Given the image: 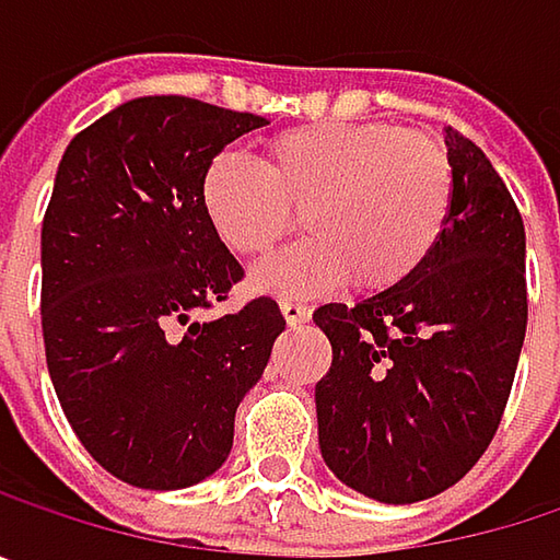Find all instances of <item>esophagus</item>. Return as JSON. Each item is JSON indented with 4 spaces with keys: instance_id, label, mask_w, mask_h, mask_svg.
<instances>
[{
    "instance_id": "esophagus-1",
    "label": "esophagus",
    "mask_w": 560,
    "mask_h": 560,
    "mask_svg": "<svg viewBox=\"0 0 560 560\" xmlns=\"http://www.w3.org/2000/svg\"><path fill=\"white\" fill-rule=\"evenodd\" d=\"M281 307V314H284V320L291 324V327H301V324H307L311 320V307L307 304H298V301H281L279 304Z\"/></svg>"
}]
</instances>
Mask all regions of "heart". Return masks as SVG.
Returning a JSON list of instances; mask_svg holds the SVG:
<instances>
[{"instance_id": "1", "label": "heart", "mask_w": 560, "mask_h": 560, "mask_svg": "<svg viewBox=\"0 0 560 560\" xmlns=\"http://www.w3.org/2000/svg\"><path fill=\"white\" fill-rule=\"evenodd\" d=\"M200 207L243 259L269 256L304 210L311 236L256 272L262 291L314 294L343 279L386 291L438 249L454 210V165L431 132L307 122L272 136L259 165L217 155L200 177Z\"/></svg>"}]
</instances>
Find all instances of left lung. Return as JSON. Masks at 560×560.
Returning a JSON list of instances; mask_svg holds the SVG:
<instances>
[{
  "label": "left lung",
  "instance_id": "obj_1",
  "mask_svg": "<svg viewBox=\"0 0 560 560\" xmlns=\"http://www.w3.org/2000/svg\"><path fill=\"white\" fill-rule=\"evenodd\" d=\"M454 210L428 262L357 304H320L334 347L317 383L327 467L380 503L454 487L490 447L515 380L528 291L522 213L490 165L447 129Z\"/></svg>",
  "mask_w": 560,
  "mask_h": 560
}]
</instances>
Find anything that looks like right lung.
Segmentation results:
<instances>
[{"mask_svg": "<svg viewBox=\"0 0 560 560\" xmlns=\"http://www.w3.org/2000/svg\"><path fill=\"white\" fill-rule=\"evenodd\" d=\"M259 126L190 96H139L77 132L57 165L42 223L48 373L80 444L122 483L184 490L217 474L284 330L266 294L200 320L243 279L200 177Z\"/></svg>", "mask_w": 560, "mask_h": 560, "instance_id": "right-lung-1", "label": "right lung"}]
</instances>
